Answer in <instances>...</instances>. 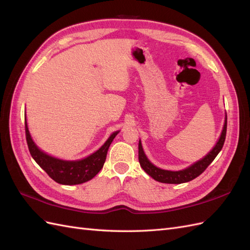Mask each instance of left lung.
I'll use <instances>...</instances> for the list:
<instances>
[{"instance_id": "left-lung-1", "label": "left lung", "mask_w": 250, "mask_h": 250, "mask_svg": "<svg viewBox=\"0 0 250 250\" xmlns=\"http://www.w3.org/2000/svg\"><path fill=\"white\" fill-rule=\"evenodd\" d=\"M226 127H228V117H226V112H225V121H224L223 129L213 149H211L206 156L202 157L201 160L195 162L191 166H188V168L179 170V171L164 170L156 167L155 165H153L148 160V157L146 156L145 152H144L142 142L140 140L139 141V162H140L141 167L149 176H151L154 180L160 181V183H163V184L178 185V184H184V183H188V181H191L194 178L199 176L200 174L208 167V165L215 160V157L218 155V153L221 151L224 145L225 137H226Z\"/></svg>"}]
</instances>
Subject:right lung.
<instances>
[{"label":"right lung","mask_w":250,"mask_h":250,"mask_svg":"<svg viewBox=\"0 0 250 250\" xmlns=\"http://www.w3.org/2000/svg\"><path fill=\"white\" fill-rule=\"evenodd\" d=\"M25 125L28 148L33 160L44 172H47L48 175L53 180H55L56 183L60 185L65 186L80 185L94 178L103 168L110 144L120 132V130L112 132L106 142L97 151H95L94 153L89 154L88 156L81 158V160L66 161L46 153L36 145L31 137V133L29 131L26 113Z\"/></svg>","instance_id":"1"}]
</instances>
